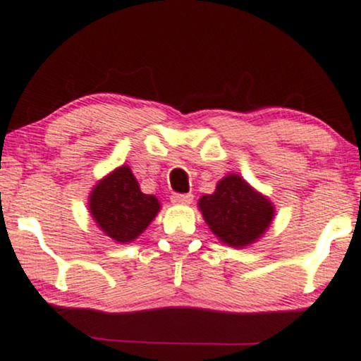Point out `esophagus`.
<instances>
[{"label": "esophagus", "mask_w": 361, "mask_h": 361, "mask_svg": "<svg viewBox=\"0 0 361 361\" xmlns=\"http://www.w3.org/2000/svg\"><path fill=\"white\" fill-rule=\"evenodd\" d=\"M194 195L192 194H172L171 201L173 204H190L192 202Z\"/></svg>", "instance_id": "1"}]
</instances>
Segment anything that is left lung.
<instances>
[{
  "label": "left lung",
  "mask_w": 361,
  "mask_h": 361,
  "mask_svg": "<svg viewBox=\"0 0 361 361\" xmlns=\"http://www.w3.org/2000/svg\"><path fill=\"white\" fill-rule=\"evenodd\" d=\"M199 207L212 233L234 247L255 243L271 224L274 214L268 199L235 173L224 177L214 194L202 195Z\"/></svg>",
  "instance_id": "1"
}]
</instances>
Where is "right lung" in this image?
I'll list each match as a JSON object with an SVG mask.
<instances>
[{
  "label": "right lung",
  "instance_id": "add662e5",
  "mask_svg": "<svg viewBox=\"0 0 361 361\" xmlns=\"http://www.w3.org/2000/svg\"><path fill=\"white\" fill-rule=\"evenodd\" d=\"M154 195L140 192L130 169L122 166L100 180L92 190L90 212L99 228L118 243L135 239L159 212Z\"/></svg>",
  "mask_w": 361,
  "mask_h": 361
}]
</instances>
